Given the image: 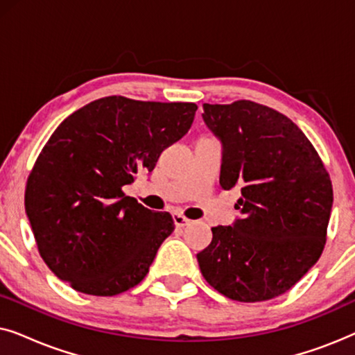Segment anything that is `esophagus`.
Listing matches in <instances>:
<instances>
[{"instance_id": "obj_1", "label": "esophagus", "mask_w": 355, "mask_h": 355, "mask_svg": "<svg viewBox=\"0 0 355 355\" xmlns=\"http://www.w3.org/2000/svg\"><path fill=\"white\" fill-rule=\"evenodd\" d=\"M173 221L178 227H184V226H187L189 223H191V220H187L186 216L179 215V213H173Z\"/></svg>"}]
</instances>
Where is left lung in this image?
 <instances>
[{
	"label": "left lung",
	"instance_id": "left-lung-1",
	"mask_svg": "<svg viewBox=\"0 0 355 355\" xmlns=\"http://www.w3.org/2000/svg\"><path fill=\"white\" fill-rule=\"evenodd\" d=\"M203 121L223 147L220 184L241 187V218L211 227L197 254L207 283L239 302L289 291L322 255L333 187L317 150L288 116L239 100L203 103Z\"/></svg>",
	"mask_w": 355,
	"mask_h": 355
}]
</instances>
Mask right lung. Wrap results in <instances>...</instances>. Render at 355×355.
<instances>
[{
    "mask_svg": "<svg viewBox=\"0 0 355 355\" xmlns=\"http://www.w3.org/2000/svg\"><path fill=\"white\" fill-rule=\"evenodd\" d=\"M196 103L105 96L58 125L26 189V213L53 273L90 295L124 293L148 273L174 231L168 211L125 196L137 173L191 129Z\"/></svg>",
    "mask_w": 355,
    "mask_h": 355,
    "instance_id": "1",
    "label": "right lung"
}]
</instances>
